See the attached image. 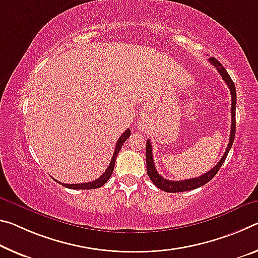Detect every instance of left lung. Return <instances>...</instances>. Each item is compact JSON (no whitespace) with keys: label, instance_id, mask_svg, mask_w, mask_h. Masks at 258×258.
<instances>
[{"label":"left lung","instance_id":"1","mask_svg":"<svg viewBox=\"0 0 258 258\" xmlns=\"http://www.w3.org/2000/svg\"><path fill=\"white\" fill-rule=\"evenodd\" d=\"M210 63L214 65V67L217 69L219 75L222 76L225 83L228 86L231 91V95H232V108H231V112H232V124H231V136H230V141H228L227 148L225 150V154L223 155V157L220 161L217 163V165L209 171V172L202 174L201 177L198 178H191V179H186V180H180V181H172V180H167V179L163 178L161 174L157 172L156 167H155V163H154V157H153V151H151V144L149 140H147V145H146V159H147V173H148V177L150 178V180L153 181V183L156 187H158L159 189L167 191V193H180V191H186V190H191L195 189V188H199L203 185H206L207 182H209L212 178L215 177L216 173L218 172L220 167H222L223 163L225 162V159L227 157L228 151H230L231 147L233 145V141H234V137H235V107H236V92H235V85L233 83V80L231 79L230 75H228L227 71L225 70L224 67L220 64L217 59L214 58H209Z\"/></svg>","mask_w":258,"mask_h":258}]
</instances>
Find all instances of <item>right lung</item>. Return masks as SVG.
I'll use <instances>...</instances> for the list:
<instances>
[{"mask_svg": "<svg viewBox=\"0 0 258 258\" xmlns=\"http://www.w3.org/2000/svg\"><path fill=\"white\" fill-rule=\"evenodd\" d=\"M130 136H131V131H130V128H127L124 133L121 134V137L118 139V141H117V144H116V148H114L113 156L111 157V162H110V164L108 166V169L105 170V172L102 174L100 178L95 179V180H94V181L85 182V183H63V182H60V183H62L64 187L71 188V189H94V188H100V187L103 186L104 183L109 180V178L111 177L117 155H118V153H119V150L121 148L122 144H124V142L127 140V138H130Z\"/></svg>", "mask_w": 258, "mask_h": 258, "instance_id": "obj_1", "label": "right lung"}]
</instances>
